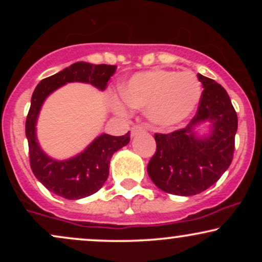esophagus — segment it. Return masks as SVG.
<instances>
[{
    "label": "esophagus",
    "mask_w": 262,
    "mask_h": 262,
    "mask_svg": "<svg viewBox=\"0 0 262 262\" xmlns=\"http://www.w3.org/2000/svg\"><path fill=\"white\" fill-rule=\"evenodd\" d=\"M144 130H145V128H144L143 125H140V124L133 125V127H132V129H130V135H132V137H135V135L141 133V132H144Z\"/></svg>",
    "instance_id": "1"
}]
</instances>
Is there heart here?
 I'll use <instances>...</instances> for the list:
<instances>
[{
	"label": "heart",
	"instance_id": "1",
	"mask_svg": "<svg viewBox=\"0 0 262 262\" xmlns=\"http://www.w3.org/2000/svg\"><path fill=\"white\" fill-rule=\"evenodd\" d=\"M121 96L128 106L145 108L146 117L156 127L170 129L187 121L202 97V85L191 71L154 70L133 75L123 82ZM118 113L127 112L122 101H113Z\"/></svg>",
	"mask_w": 262,
	"mask_h": 262
}]
</instances>
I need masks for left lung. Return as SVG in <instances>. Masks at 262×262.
I'll use <instances>...</instances> for the list:
<instances>
[{"label":"left lung","mask_w":262,"mask_h":262,"mask_svg":"<svg viewBox=\"0 0 262 262\" xmlns=\"http://www.w3.org/2000/svg\"><path fill=\"white\" fill-rule=\"evenodd\" d=\"M203 92L196 116L187 127L170 134L156 133V151L148 164L151 181L164 192L193 196L206 191L230 166L237 117L228 93L214 80L198 74ZM212 123L211 133L197 137L194 127Z\"/></svg>","instance_id":"1"}]
</instances>
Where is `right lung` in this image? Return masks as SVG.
<instances>
[{"label":"right lung","instance_id":"right-lung-1","mask_svg":"<svg viewBox=\"0 0 262 262\" xmlns=\"http://www.w3.org/2000/svg\"><path fill=\"white\" fill-rule=\"evenodd\" d=\"M114 65L75 62L60 73L41 80L32 95L26 121L29 161L33 173L53 193L66 200H80L96 193L106 182L111 158L130 140L129 132L122 137L101 134L79 155L68 160H55L41 150L35 133L37 119L45 98L68 82L91 83L103 91L116 73Z\"/></svg>","mask_w":262,"mask_h":262}]
</instances>
